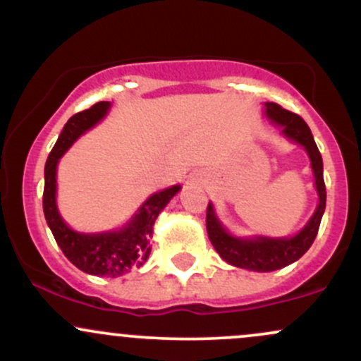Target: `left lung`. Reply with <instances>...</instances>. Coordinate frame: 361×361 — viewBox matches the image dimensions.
Instances as JSON below:
<instances>
[{"instance_id":"8db88e82","label":"left lung","mask_w":361,"mask_h":361,"mask_svg":"<svg viewBox=\"0 0 361 361\" xmlns=\"http://www.w3.org/2000/svg\"><path fill=\"white\" fill-rule=\"evenodd\" d=\"M267 105V115L273 122L279 123L283 128V134L288 139L295 140L300 146L305 147L312 164L314 176H316V188L319 193V205L316 214L312 215L307 226L299 234L290 239H238L227 234L214 215L212 205L207 207V233L209 239L227 263L234 267L246 268L252 271H273L287 267L304 255L312 246L316 239L319 226H321L322 214L326 209V185L322 176V157L312 137V132L300 115L293 111L281 109L279 103H264Z\"/></svg>"}]
</instances>
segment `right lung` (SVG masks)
I'll list each match as a JSON object with an SVG mask.
<instances>
[{
  "instance_id": "add662e5",
  "label": "right lung",
  "mask_w": 361,
  "mask_h": 361,
  "mask_svg": "<svg viewBox=\"0 0 361 361\" xmlns=\"http://www.w3.org/2000/svg\"><path fill=\"white\" fill-rule=\"evenodd\" d=\"M109 106V102H98L91 109L78 111L68 120L56 146L52 147L51 154L47 157V163H45L42 202L45 221L51 227L54 239L74 267L80 268L81 271L90 273V275L120 276L130 268L142 267L144 261L147 259L149 252H151L147 241L152 234L156 217L178 193L180 186H171V188L152 195L146 204L140 207L132 222L117 233L78 234L66 226L56 207L57 161L82 132L93 127L106 114Z\"/></svg>"
}]
</instances>
